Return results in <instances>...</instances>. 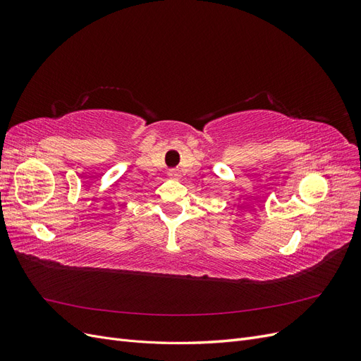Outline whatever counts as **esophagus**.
I'll return each instance as SVG.
<instances>
[{"instance_id":"34e87169","label":"esophagus","mask_w":361,"mask_h":361,"mask_svg":"<svg viewBox=\"0 0 361 361\" xmlns=\"http://www.w3.org/2000/svg\"><path fill=\"white\" fill-rule=\"evenodd\" d=\"M169 176L176 179V178H179V171H178V170H170V171H169Z\"/></svg>"}]
</instances>
